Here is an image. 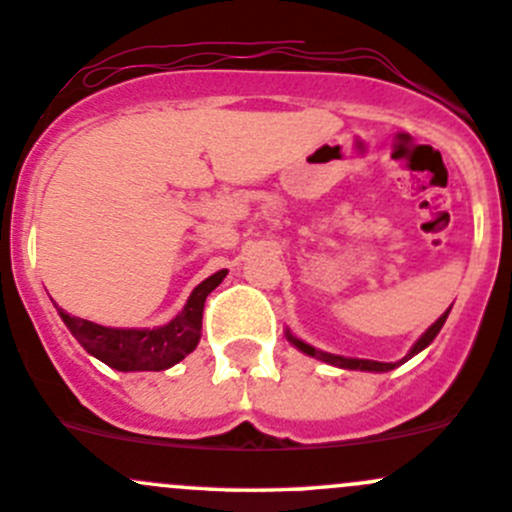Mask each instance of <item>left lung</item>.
Here are the masks:
<instances>
[{
  "label": "left lung",
  "mask_w": 512,
  "mask_h": 512,
  "mask_svg": "<svg viewBox=\"0 0 512 512\" xmlns=\"http://www.w3.org/2000/svg\"><path fill=\"white\" fill-rule=\"evenodd\" d=\"M448 312H451V309H448ZM448 312H446V314H441V317L436 319V324H431V327L426 329V334H423V337L418 339V342L414 344V349H411V352H409V356H406V359H411V356L421 352V349H426L428 344H431L433 339H436V334L441 332L443 322H446ZM287 337H289V342H292L294 347H297V349H302L304 354H309V356H317L319 361H327V364H332V366H339V369H359V371H391V369H396V366H399V364H404V361H406V359H401L399 364H384V361H371V359H347V356H337V354L319 352V349H314V347H309V344H304V342H299V339H294L292 334H287Z\"/></svg>",
  "instance_id": "obj_1"
}]
</instances>
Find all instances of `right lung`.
Here are the masks:
<instances>
[{
	"label": "right lung",
	"mask_w": 512,
	"mask_h": 512,
	"mask_svg": "<svg viewBox=\"0 0 512 512\" xmlns=\"http://www.w3.org/2000/svg\"><path fill=\"white\" fill-rule=\"evenodd\" d=\"M225 270L215 272L190 294L183 312L170 324L158 329H111L66 314L59 309L61 319L71 329L81 347L103 364L118 371H163L185 359L200 342L203 329V307L208 294L223 282Z\"/></svg>",
	"instance_id": "add662e5"
}]
</instances>
